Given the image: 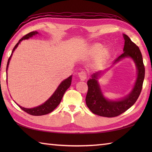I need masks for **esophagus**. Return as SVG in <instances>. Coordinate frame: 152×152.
<instances>
[{"instance_id": "34e87169", "label": "esophagus", "mask_w": 152, "mask_h": 152, "mask_svg": "<svg viewBox=\"0 0 152 152\" xmlns=\"http://www.w3.org/2000/svg\"><path fill=\"white\" fill-rule=\"evenodd\" d=\"M78 76L80 79L82 80V81H84L87 79V73L86 71H81V72L78 73Z\"/></svg>"}]
</instances>
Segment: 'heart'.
Returning a JSON list of instances; mask_svg holds the SVG:
<instances>
[{
  "instance_id": "1",
  "label": "heart",
  "mask_w": 152,
  "mask_h": 152,
  "mask_svg": "<svg viewBox=\"0 0 152 152\" xmlns=\"http://www.w3.org/2000/svg\"><path fill=\"white\" fill-rule=\"evenodd\" d=\"M102 46L101 44H96L93 46L92 48V52L95 54L99 53L102 50ZM109 53H110V51L108 48H104V49H103L101 52V53H100V58H101V59H104L109 56Z\"/></svg>"
}]
</instances>
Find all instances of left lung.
Segmentation results:
<instances>
[{"label": "left lung", "mask_w": 152, "mask_h": 152, "mask_svg": "<svg viewBox=\"0 0 152 152\" xmlns=\"http://www.w3.org/2000/svg\"><path fill=\"white\" fill-rule=\"evenodd\" d=\"M125 45L124 51L113 64L119 62L125 57H131L134 61L137 69V78L134 88L127 96L118 101L106 99L102 95L98 82V77L102 72H97L91 75L88 81V91L86 102L93 114L102 117L113 118L120 115L131 108L139 96L145 76V68L140 50L136 44L131 41L127 35L124 34Z\"/></svg>", "instance_id": "left-lung-1"}]
</instances>
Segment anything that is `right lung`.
I'll list each match as a JSON object with an SVG mask.
<instances>
[{"mask_svg":"<svg viewBox=\"0 0 152 152\" xmlns=\"http://www.w3.org/2000/svg\"><path fill=\"white\" fill-rule=\"evenodd\" d=\"M37 34H38L37 31L31 32V33H28L26 35H25V36L22 38H21V39L19 40L18 42L16 44L15 47L14 48V49H13V50H12V52L10 57L8 59L7 66H6V72H7L8 64L10 63V61L13 52H14V50H15V48L18 46L19 44L23 40L28 39L29 38H31L33 36H34V35H36ZM71 82H72V76H69L68 78L63 80V81L60 83V85L58 86V88L56 90V91L53 93V94L50 96V98L48 99L46 102L43 103L42 104L37 106V107H34L33 108H26L22 107V106H19L18 104V105L19 106V108H20L21 110H23L25 111V112H27V114H30V115H46V114H49V113L54 110L57 106L59 104V103L61 102V101L63 98L64 93H65L67 89L69 88V87L70 86Z\"/></svg>","mask_w":152,"mask_h":152,"instance_id":"add662e5","label":"right lung"}]
</instances>
